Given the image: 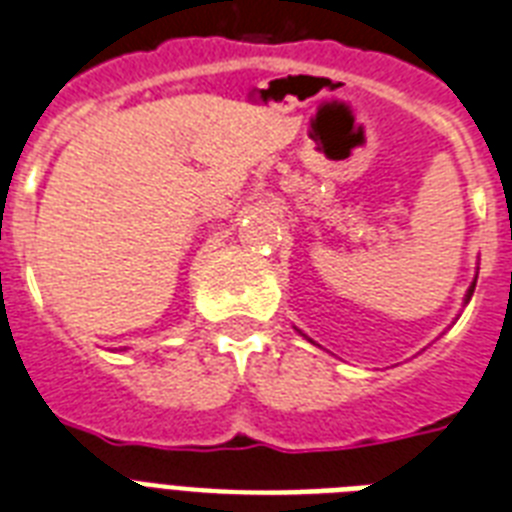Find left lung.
Instances as JSON below:
<instances>
[{
    "label": "left lung",
    "mask_w": 512,
    "mask_h": 512,
    "mask_svg": "<svg viewBox=\"0 0 512 512\" xmlns=\"http://www.w3.org/2000/svg\"><path fill=\"white\" fill-rule=\"evenodd\" d=\"M473 291H475V283H473V285H470V288H467V296H465V304H467V301H470V296H473Z\"/></svg>",
    "instance_id": "1"
}]
</instances>
